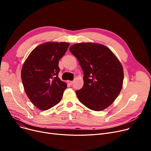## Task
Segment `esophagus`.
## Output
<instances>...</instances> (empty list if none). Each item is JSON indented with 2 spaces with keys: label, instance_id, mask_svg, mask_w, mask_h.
Masks as SVG:
<instances>
[{
  "label": "esophagus",
  "instance_id": "34e87169",
  "mask_svg": "<svg viewBox=\"0 0 151 151\" xmlns=\"http://www.w3.org/2000/svg\"><path fill=\"white\" fill-rule=\"evenodd\" d=\"M68 83L70 85H72L73 83V81H68Z\"/></svg>",
  "mask_w": 151,
  "mask_h": 151
}]
</instances>
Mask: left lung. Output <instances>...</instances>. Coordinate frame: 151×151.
Returning a JSON list of instances; mask_svg holds the SVG:
<instances>
[{"instance_id": "obj_1", "label": "left lung", "mask_w": 151, "mask_h": 151, "mask_svg": "<svg viewBox=\"0 0 151 151\" xmlns=\"http://www.w3.org/2000/svg\"><path fill=\"white\" fill-rule=\"evenodd\" d=\"M69 50L78 59L84 73L83 87L76 92L78 100L96 111L106 109L122 88L124 70L121 62L111 50L100 43H76Z\"/></svg>"}]
</instances>
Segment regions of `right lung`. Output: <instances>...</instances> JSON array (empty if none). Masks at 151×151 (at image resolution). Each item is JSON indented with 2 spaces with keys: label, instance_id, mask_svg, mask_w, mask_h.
Here are the masks:
<instances>
[{
  "label": "right lung",
  "instance_id": "add662e5",
  "mask_svg": "<svg viewBox=\"0 0 151 151\" xmlns=\"http://www.w3.org/2000/svg\"><path fill=\"white\" fill-rule=\"evenodd\" d=\"M67 42H47L37 46L25 60L21 79L27 96L41 110L54 106L61 100L67 83L60 80L59 61L66 52Z\"/></svg>",
  "mask_w": 151,
  "mask_h": 151
}]
</instances>
